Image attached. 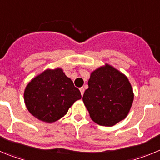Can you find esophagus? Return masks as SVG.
Listing matches in <instances>:
<instances>
[{"label": "esophagus", "instance_id": "1", "mask_svg": "<svg viewBox=\"0 0 160 160\" xmlns=\"http://www.w3.org/2000/svg\"><path fill=\"white\" fill-rule=\"evenodd\" d=\"M79 90H80V92H81L82 96L83 94H84V91H85L84 87H80V88H79Z\"/></svg>", "mask_w": 160, "mask_h": 160}]
</instances>
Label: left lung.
Wrapping results in <instances>:
<instances>
[{
	"label": "left lung",
	"mask_w": 160,
	"mask_h": 160,
	"mask_svg": "<svg viewBox=\"0 0 160 160\" xmlns=\"http://www.w3.org/2000/svg\"><path fill=\"white\" fill-rule=\"evenodd\" d=\"M88 86L82 100L94 122L112 127L127 117L134 94L124 74L107 64L92 72Z\"/></svg>",
	"instance_id": "8db88e82"
}]
</instances>
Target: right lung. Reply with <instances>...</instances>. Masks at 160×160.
<instances>
[{
  "label": "right lung",
  "mask_w": 160,
  "mask_h": 160,
  "mask_svg": "<svg viewBox=\"0 0 160 160\" xmlns=\"http://www.w3.org/2000/svg\"><path fill=\"white\" fill-rule=\"evenodd\" d=\"M82 98L80 90L62 69L46 70L27 85L24 93L28 111L38 119L53 122L63 117Z\"/></svg>",
  "instance_id": "obj_1"
}]
</instances>
